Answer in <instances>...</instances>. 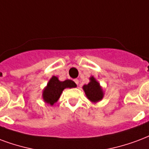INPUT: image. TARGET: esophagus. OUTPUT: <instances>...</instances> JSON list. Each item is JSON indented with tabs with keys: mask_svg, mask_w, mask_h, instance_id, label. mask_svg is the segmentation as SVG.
<instances>
[{
	"mask_svg": "<svg viewBox=\"0 0 149 149\" xmlns=\"http://www.w3.org/2000/svg\"><path fill=\"white\" fill-rule=\"evenodd\" d=\"M74 82H75V83H76V84H77V85H78V84H79V80H78L77 79H75V80H74Z\"/></svg>",
	"mask_w": 149,
	"mask_h": 149,
	"instance_id": "34e87169",
	"label": "esophagus"
}]
</instances>
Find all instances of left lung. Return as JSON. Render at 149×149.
Segmentation results:
<instances>
[{
    "instance_id": "8db88e82",
    "label": "left lung",
    "mask_w": 149,
    "mask_h": 149,
    "mask_svg": "<svg viewBox=\"0 0 149 149\" xmlns=\"http://www.w3.org/2000/svg\"><path fill=\"white\" fill-rule=\"evenodd\" d=\"M87 98L92 102H97L103 98V91L101 86L94 77H90V82L83 86Z\"/></svg>"
}]
</instances>
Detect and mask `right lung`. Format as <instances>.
I'll return each instance as SVG.
<instances>
[{"label": "right lung", "mask_w": 149, "mask_h": 149, "mask_svg": "<svg viewBox=\"0 0 149 149\" xmlns=\"http://www.w3.org/2000/svg\"><path fill=\"white\" fill-rule=\"evenodd\" d=\"M76 87L77 84L72 80H66L65 81H60L57 77L53 76L49 80L47 87L44 88L42 98L47 103L53 106L55 102H58L64 89L68 88H72Z\"/></svg>", "instance_id": "obj_1"}]
</instances>
